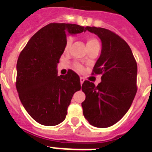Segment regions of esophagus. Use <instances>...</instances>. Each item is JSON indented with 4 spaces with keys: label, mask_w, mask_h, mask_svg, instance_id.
<instances>
[{
    "label": "esophagus",
    "mask_w": 152,
    "mask_h": 152,
    "mask_svg": "<svg viewBox=\"0 0 152 152\" xmlns=\"http://www.w3.org/2000/svg\"><path fill=\"white\" fill-rule=\"evenodd\" d=\"M83 82H84V78H80V83H81V84H83Z\"/></svg>",
    "instance_id": "1"
}]
</instances>
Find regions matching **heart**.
I'll return each mask as SVG.
<instances>
[{"label":"heart","mask_w":152,"mask_h":152,"mask_svg":"<svg viewBox=\"0 0 152 152\" xmlns=\"http://www.w3.org/2000/svg\"><path fill=\"white\" fill-rule=\"evenodd\" d=\"M72 43H73V37L70 36H68L66 37V39H65V42H64V52H68L69 51V50L70 49ZM87 46H88V49H90V48H92V47H100V43H99L98 40L96 39V37H88V38H87ZM74 67L78 72H83V66L79 64V63H74Z\"/></svg>","instance_id":"obj_1"}]
</instances>
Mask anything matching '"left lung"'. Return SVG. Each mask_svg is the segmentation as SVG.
<instances>
[{
	"mask_svg": "<svg viewBox=\"0 0 152 152\" xmlns=\"http://www.w3.org/2000/svg\"><path fill=\"white\" fill-rule=\"evenodd\" d=\"M99 37L102 52L91 74H102L97 86L85 80L82 90L86 95L82 103L83 115L91 125L107 128L122 119L137 93V65L129 46L110 30L86 27Z\"/></svg>",
	"mask_w": 152,
	"mask_h": 152,
	"instance_id": "1",
	"label": "left lung"
}]
</instances>
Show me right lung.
Masks as SVG:
<instances>
[{
  "label": "right lung",
  "instance_id": "add662e5",
  "mask_svg": "<svg viewBox=\"0 0 152 152\" xmlns=\"http://www.w3.org/2000/svg\"><path fill=\"white\" fill-rule=\"evenodd\" d=\"M86 28L72 23H51L37 31L19 54L16 89L21 103L35 121L45 126L63 122L80 78L72 69L57 75V64L64 52L66 34Z\"/></svg>",
  "mask_w": 152,
  "mask_h": 152
}]
</instances>
